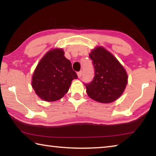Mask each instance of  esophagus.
<instances>
[{
	"instance_id": "esophagus-1",
	"label": "esophagus",
	"mask_w": 156,
	"mask_h": 156,
	"mask_svg": "<svg viewBox=\"0 0 156 156\" xmlns=\"http://www.w3.org/2000/svg\"><path fill=\"white\" fill-rule=\"evenodd\" d=\"M77 75H78V77L79 78H81L82 75H83V72H82V71H80V72H78V73H77Z\"/></svg>"
}]
</instances>
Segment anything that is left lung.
Segmentation results:
<instances>
[{
  "label": "left lung",
  "mask_w": 156,
  "mask_h": 156,
  "mask_svg": "<svg viewBox=\"0 0 156 156\" xmlns=\"http://www.w3.org/2000/svg\"><path fill=\"white\" fill-rule=\"evenodd\" d=\"M95 76L91 83L84 84L88 96L102 103L115 101L122 94L127 84V74L125 69L113 55L103 47L91 51Z\"/></svg>",
  "instance_id": "obj_1"
}]
</instances>
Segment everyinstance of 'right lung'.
I'll return each instance as SVG.
<instances>
[{
    "instance_id": "obj_1",
    "label": "right lung",
    "mask_w": 156,
    "mask_h": 156,
    "mask_svg": "<svg viewBox=\"0 0 156 156\" xmlns=\"http://www.w3.org/2000/svg\"><path fill=\"white\" fill-rule=\"evenodd\" d=\"M62 49L51 50L41 60L34 71L32 87L45 101L53 102L67 93L73 79H77L70 60Z\"/></svg>"
}]
</instances>
